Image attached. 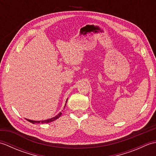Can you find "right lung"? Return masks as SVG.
Here are the masks:
<instances>
[{
	"label": "right lung",
	"instance_id": "obj_1",
	"mask_svg": "<svg viewBox=\"0 0 156 156\" xmlns=\"http://www.w3.org/2000/svg\"><path fill=\"white\" fill-rule=\"evenodd\" d=\"M66 102H67V101H66ZM64 108H65V107H64ZM61 115H62V112H60L58 115H56L55 117H53V118H51V119H48V120H44V121H32V120H29V119H26V120H27L29 122H32V123H34V124H35V123H39V122H41V123H48V122H52V121H54L56 120V119H58L59 117H60Z\"/></svg>",
	"mask_w": 156,
	"mask_h": 156
}]
</instances>
